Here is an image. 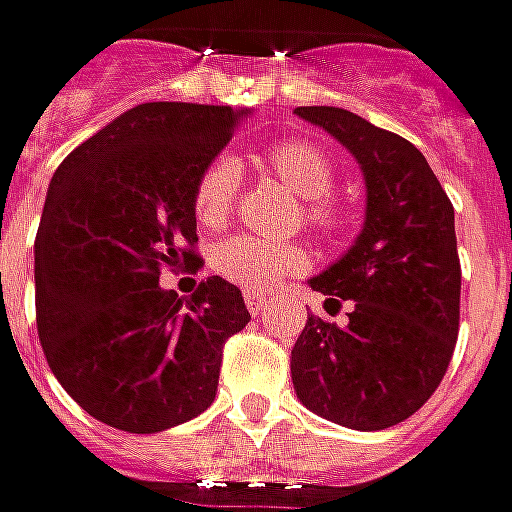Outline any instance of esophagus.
Wrapping results in <instances>:
<instances>
[{
  "instance_id": "obj_1",
  "label": "esophagus",
  "mask_w": 512,
  "mask_h": 512,
  "mask_svg": "<svg viewBox=\"0 0 512 512\" xmlns=\"http://www.w3.org/2000/svg\"><path fill=\"white\" fill-rule=\"evenodd\" d=\"M243 300H246V308H249V314L252 316L263 314V311H266V302H269L263 294H255V291H246Z\"/></svg>"
}]
</instances>
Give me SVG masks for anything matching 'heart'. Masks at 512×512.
I'll return each instance as SVG.
<instances>
[{"mask_svg":"<svg viewBox=\"0 0 512 512\" xmlns=\"http://www.w3.org/2000/svg\"><path fill=\"white\" fill-rule=\"evenodd\" d=\"M263 165L294 196L305 198L302 218L316 232H336L344 224L342 210L330 201L336 168L319 145L305 139H283L263 154ZM241 190L238 165L218 156L207 162L193 184V215L201 227L218 229L229 221ZM212 269L246 291H269L305 269V252L297 243H266L257 238H229L212 252Z\"/></svg>","mask_w":512,"mask_h":512,"instance_id":"obj_1","label":"heart"}]
</instances>
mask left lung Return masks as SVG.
I'll use <instances>...</instances> for the list:
<instances>
[{"label": "left lung", "mask_w": 512, "mask_h": 512, "mask_svg": "<svg viewBox=\"0 0 512 512\" xmlns=\"http://www.w3.org/2000/svg\"><path fill=\"white\" fill-rule=\"evenodd\" d=\"M356 156L367 184L364 229L311 288L344 325L308 316L291 350L302 406L356 431L415 415L440 387L460 330L454 207L409 139L336 106H300Z\"/></svg>", "instance_id": "obj_1"}]
</instances>
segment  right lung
<instances>
[{"mask_svg": "<svg viewBox=\"0 0 512 512\" xmlns=\"http://www.w3.org/2000/svg\"><path fill=\"white\" fill-rule=\"evenodd\" d=\"M249 111L142 103L66 156L36 235V325L58 384L131 434L198 417L218 392L224 342L252 319L221 277L193 297L159 285L198 271L193 184Z\"/></svg>", "mask_w": 512, "mask_h": 512, "instance_id": "1", "label": "right lung"}]
</instances>
